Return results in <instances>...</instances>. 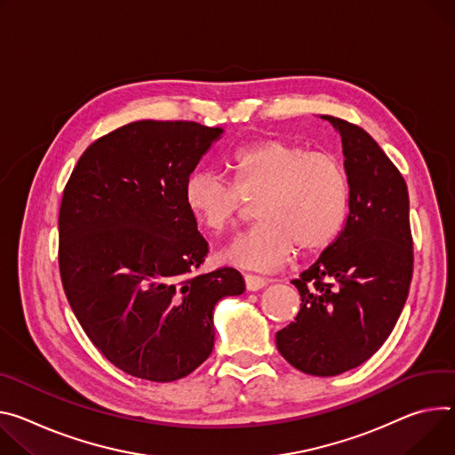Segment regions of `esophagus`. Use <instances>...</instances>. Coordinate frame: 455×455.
<instances>
[{"mask_svg": "<svg viewBox=\"0 0 455 455\" xmlns=\"http://www.w3.org/2000/svg\"><path fill=\"white\" fill-rule=\"evenodd\" d=\"M267 283H268L267 279L258 277V275H251V274L244 275V286H246V291H249V292L261 291V288L267 286Z\"/></svg>", "mask_w": 455, "mask_h": 455, "instance_id": "obj_1", "label": "esophagus"}]
</instances>
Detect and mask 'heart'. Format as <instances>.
Segmentation results:
<instances>
[{"label": "heart", "mask_w": 455, "mask_h": 455, "mask_svg": "<svg viewBox=\"0 0 455 455\" xmlns=\"http://www.w3.org/2000/svg\"><path fill=\"white\" fill-rule=\"evenodd\" d=\"M228 181L199 171L185 185L190 214L211 232L232 227L255 201L254 228L220 254L228 265L270 270L301 254L319 252L336 239L348 211V180L341 161L286 140H261L227 157Z\"/></svg>", "instance_id": "obj_1"}]
</instances>
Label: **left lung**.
<instances>
[{
  "label": "left lung",
  "mask_w": 455,
  "mask_h": 455,
  "mask_svg": "<svg viewBox=\"0 0 455 455\" xmlns=\"http://www.w3.org/2000/svg\"><path fill=\"white\" fill-rule=\"evenodd\" d=\"M341 136L348 216L339 235L292 284L301 308L275 334L279 354L310 376L330 378L374 355L394 330L414 268L408 190L368 132L321 116Z\"/></svg>",
  "instance_id": "left-lung-1"
}]
</instances>
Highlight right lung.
<instances>
[{
  "instance_id": "1",
  "label": "right lung",
  "mask_w": 455,
  "mask_h": 455,
  "mask_svg": "<svg viewBox=\"0 0 455 455\" xmlns=\"http://www.w3.org/2000/svg\"><path fill=\"white\" fill-rule=\"evenodd\" d=\"M223 134L194 121H134L79 157L60 209L67 299L119 370L169 383L214 348V307L244 292L235 268L196 275L209 243L185 185Z\"/></svg>"
}]
</instances>
